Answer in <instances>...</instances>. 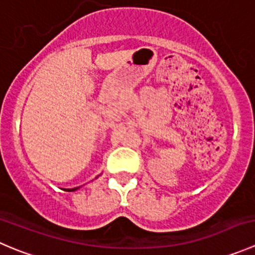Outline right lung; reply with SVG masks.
<instances>
[{"label":"right lung","instance_id":"obj_1","mask_svg":"<svg viewBox=\"0 0 255 255\" xmlns=\"http://www.w3.org/2000/svg\"><path fill=\"white\" fill-rule=\"evenodd\" d=\"M78 188H73V189H68V192H75V190H77Z\"/></svg>","mask_w":255,"mask_h":255}]
</instances>
